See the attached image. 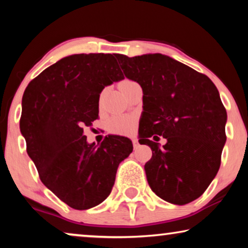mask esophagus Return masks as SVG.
<instances>
[{
    "instance_id": "esophagus-1",
    "label": "esophagus",
    "mask_w": 248,
    "mask_h": 248,
    "mask_svg": "<svg viewBox=\"0 0 248 248\" xmlns=\"http://www.w3.org/2000/svg\"><path fill=\"white\" fill-rule=\"evenodd\" d=\"M132 143H133L134 149H137L139 147V141H138L137 138H132Z\"/></svg>"
}]
</instances>
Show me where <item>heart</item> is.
<instances>
[{"instance_id":"heart-1","label":"heart","mask_w":248,"mask_h":248,"mask_svg":"<svg viewBox=\"0 0 248 248\" xmlns=\"http://www.w3.org/2000/svg\"><path fill=\"white\" fill-rule=\"evenodd\" d=\"M132 83V81L125 80L120 84L121 89H123L127 86V84ZM134 128V121L128 116H117L111 120V130L115 133H121V134H128L133 131Z\"/></svg>"}]
</instances>
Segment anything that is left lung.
Returning <instances> with one entry per match:
<instances>
[{"label": "left lung", "mask_w": 248, "mask_h": 248, "mask_svg": "<svg viewBox=\"0 0 248 248\" xmlns=\"http://www.w3.org/2000/svg\"><path fill=\"white\" fill-rule=\"evenodd\" d=\"M127 79L143 91L142 144L151 148L144 165L152 191L184 205L200 198L216 177L226 143L227 111L215 83L204 74L162 54H117ZM165 137L162 147L150 140Z\"/></svg>", "instance_id": "8db88e82"}]
</instances>
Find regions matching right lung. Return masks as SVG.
Listing matches in <instances>:
<instances>
[{"mask_svg": "<svg viewBox=\"0 0 248 248\" xmlns=\"http://www.w3.org/2000/svg\"><path fill=\"white\" fill-rule=\"evenodd\" d=\"M123 79L111 54H74L44 70L23 93L20 131L28 155L43 184L76 210L107 199L118 165L133 150L125 137L96 145L83 134L98 118L104 88Z\"/></svg>", "mask_w": 248, "mask_h": 248, "instance_id": "right-lung-1", "label": "right lung"}]
</instances>
